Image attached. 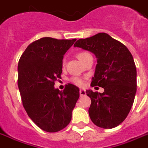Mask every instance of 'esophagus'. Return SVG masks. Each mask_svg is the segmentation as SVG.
<instances>
[{"mask_svg":"<svg viewBox=\"0 0 148 148\" xmlns=\"http://www.w3.org/2000/svg\"><path fill=\"white\" fill-rule=\"evenodd\" d=\"M79 94H80V97L85 96V95H86V90H79Z\"/></svg>","mask_w":148,"mask_h":148,"instance_id":"esophagus-1","label":"esophagus"}]
</instances>
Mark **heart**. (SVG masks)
Returning <instances> with one entry per match:
<instances>
[{
	"label": "heart",
	"mask_w": 148,
	"mask_h": 148,
	"mask_svg": "<svg viewBox=\"0 0 148 148\" xmlns=\"http://www.w3.org/2000/svg\"><path fill=\"white\" fill-rule=\"evenodd\" d=\"M88 55H89V53L82 51V52H79V53L77 54V58L79 59L80 61L82 62V59H83L86 56H88ZM64 64H65V62H62V65H63V66H64ZM70 81L73 82V84L76 85V86H82V85H83V81H82V79L79 77H72L71 78Z\"/></svg>",
	"instance_id": "obj_1"
}]
</instances>
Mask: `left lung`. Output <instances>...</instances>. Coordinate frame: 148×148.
<instances>
[{
    "label": "left lung",
    "instance_id": "8db88e82",
    "mask_svg": "<svg viewBox=\"0 0 148 148\" xmlns=\"http://www.w3.org/2000/svg\"><path fill=\"white\" fill-rule=\"evenodd\" d=\"M74 47L91 51L97 58L91 86L104 89L103 93L88 90L91 99L89 114L95 125L111 129L127 116L137 91V70L128 49L106 33L79 39Z\"/></svg>",
    "mask_w": 148,
    "mask_h": 148
}]
</instances>
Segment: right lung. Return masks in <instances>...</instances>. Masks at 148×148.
Returning a JSON list of instances; mask_svg holds the SVG:
<instances>
[{"label":"right lung","instance_id":"add662e5","mask_svg":"<svg viewBox=\"0 0 148 148\" xmlns=\"http://www.w3.org/2000/svg\"><path fill=\"white\" fill-rule=\"evenodd\" d=\"M76 39L45 37L27 47L18 62V85L23 106L42 130L58 132L70 123L79 89L69 83L63 91L54 87L61 79L62 59Z\"/></svg>","mask_w":148,"mask_h":148}]
</instances>
